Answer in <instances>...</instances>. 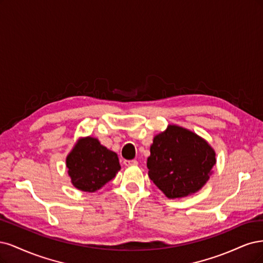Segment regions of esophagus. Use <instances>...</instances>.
I'll return each instance as SVG.
<instances>
[{
	"label": "esophagus",
	"instance_id": "34e87169",
	"mask_svg": "<svg viewBox=\"0 0 263 263\" xmlns=\"http://www.w3.org/2000/svg\"><path fill=\"white\" fill-rule=\"evenodd\" d=\"M123 164L125 166H134V165H138V160H124Z\"/></svg>",
	"mask_w": 263,
	"mask_h": 263
}]
</instances>
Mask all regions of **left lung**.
<instances>
[{"mask_svg": "<svg viewBox=\"0 0 263 263\" xmlns=\"http://www.w3.org/2000/svg\"><path fill=\"white\" fill-rule=\"evenodd\" d=\"M147 158L149 179L168 199L200 191L216 164V153L200 135L177 124L156 134Z\"/></svg>", "mask_w": 263, "mask_h": 263, "instance_id": "1", "label": "left lung"}]
</instances>
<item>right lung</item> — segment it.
Instances as JSON below:
<instances>
[{
    "mask_svg": "<svg viewBox=\"0 0 263 263\" xmlns=\"http://www.w3.org/2000/svg\"><path fill=\"white\" fill-rule=\"evenodd\" d=\"M73 187L95 192L116 177L121 169L117 153L92 137L80 138L65 159Z\"/></svg>",
    "mask_w": 263,
    "mask_h": 263,
    "instance_id": "add662e5",
    "label": "right lung"
}]
</instances>
